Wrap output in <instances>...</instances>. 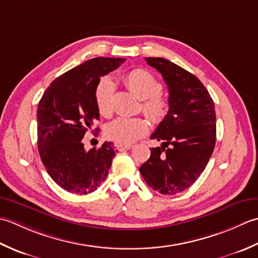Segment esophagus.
I'll return each mask as SVG.
<instances>
[{"label": "esophagus", "instance_id": "esophagus-1", "mask_svg": "<svg viewBox=\"0 0 258 258\" xmlns=\"http://www.w3.org/2000/svg\"><path fill=\"white\" fill-rule=\"evenodd\" d=\"M131 148H134V146H131V145H117V149H118L119 151L130 150Z\"/></svg>", "mask_w": 258, "mask_h": 258}]
</instances>
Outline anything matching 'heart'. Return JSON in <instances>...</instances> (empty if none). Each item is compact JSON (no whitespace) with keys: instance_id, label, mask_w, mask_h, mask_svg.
Returning a JSON list of instances; mask_svg holds the SVG:
<instances>
[{"instance_id":"b5f03b06","label":"heart","mask_w":258,"mask_h":258,"mask_svg":"<svg viewBox=\"0 0 258 258\" xmlns=\"http://www.w3.org/2000/svg\"><path fill=\"white\" fill-rule=\"evenodd\" d=\"M124 85L137 97L143 99L141 109L152 122L158 123L166 117L169 109L167 98L160 92L159 81L145 69H135L123 77ZM114 83L109 78H103L94 91V100L99 113L109 118L113 111ZM149 130L148 121L143 117L118 118L106 128V136L119 145H130Z\"/></svg>"}]
</instances>
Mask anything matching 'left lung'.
<instances>
[{"mask_svg":"<svg viewBox=\"0 0 258 258\" xmlns=\"http://www.w3.org/2000/svg\"><path fill=\"white\" fill-rule=\"evenodd\" d=\"M161 73L169 91V110L151 139L150 158L140 167L147 185L162 195H176L195 182L206 168L216 143V113L212 97L197 77L164 57H146Z\"/></svg>","mask_w":258,"mask_h":258,"instance_id":"left-lung-1","label":"left lung"}]
</instances>
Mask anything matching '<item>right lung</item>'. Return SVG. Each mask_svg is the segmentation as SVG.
I'll list each match as a JSON object with an SVG mask.
<instances>
[{
  "label": "right lung",
  "mask_w": 258,
  "mask_h": 258,
  "mask_svg": "<svg viewBox=\"0 0 258 258\" xmlns=\"http://www.w3.org/2000/svg\"><path fill=\"white\" fill-rule=\"evenodd\" d=\"M124 61L99 56L83 62L52 81L40 100L39 154L50 177L67 191L92 192L108 175L117 152L113 144L86 150L82 139L100 119L94 100L100 78Z\"/></svg>",
  "instance_id": "add662e5"
}]
</instances>
